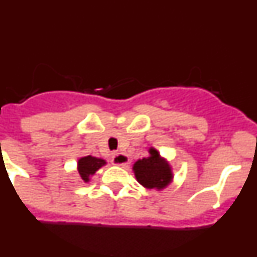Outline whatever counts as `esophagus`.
<instances>
[{
  "label": "esophagus",
  "instance_id": "esophagus-1",
  "mask_svg": "<svg viewBox=\"0 0 257 257\" xmlns=\"http://www.w3.org/2000/svg\"><path fill=\"white\" fill-rule=\"evenodd\" d=\"M110 161H112L113 165L124 167V166H127V163H128V157L124 153H114L112 156V160Z\"/></svg>",
  "mask_w": 257,
  "mask_h": 257
}]
</instances>
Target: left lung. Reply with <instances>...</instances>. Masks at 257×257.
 I'll list each match as a JSON object with an SVG mask.
<instances>
[{"instance_id": "obj_1", "label": "left lung", "mask_w": 257, "mask_h": 257, "mask_svg": "<svg viewBox=\"0 0 257 257\" xmlns=\"http://www.w3.org/2000/svg\"><path fill=\"white\" fill-rule=\"evenodd\" d=\"M133 170L138 183L147 189L162 190L174 179L169 161L161 157L160 152L154 148L149 149V157L136 161Z\"/></svg>"}]
</instances>
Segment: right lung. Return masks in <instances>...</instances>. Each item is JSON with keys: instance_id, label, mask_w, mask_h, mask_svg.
<instances>
[{"instance_id": "obj_1", "label": "right lung", "mask_w": 257, "mask_h": 257, "mask_svg": "<svg viewBox=\"0 0 257 257\" xmlns=\"http://www.w3.org/2000/svg\"><path fill=\"white\" fill-rule=\"evenodd\" d=\"M105 165L106 162L103 158H97V157L92 156L82 157V158H79L78 163H77V170H78L79 178H81L82 181H85V183H88L92 175Z\"/></svg>"}]
</instances>
